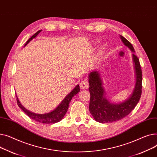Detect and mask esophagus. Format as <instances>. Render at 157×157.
<instances>
[{
    "mask_svg": "<svg viewBox=\"0 0 157 157\" xmlns=\"http://www.w3.org/2000/svg\"><path fill=\"white\" fill-rule=\"evenodd\" d=\"M89 86V82L87 80H83L80 84V87L81 89H87Z\"/></svg>",
    "mask_w": 157,
    "mask_h": 157,
    "instance_id": "34e87169",
    "label": "esophagus"
}]
</instances>
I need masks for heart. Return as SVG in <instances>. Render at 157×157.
<instances>
[{"label": "heart", "instance_id": "obj_1", "mask_svg": "<svg viewBox=\"0 0 157 157\" xmlns=\"http://www.w3.org/2000/svg\"><path fill=\"white\" fill-rule=\"evenodd\" d=\"M105 49H106V48H105V46H103V47L102 48H101V52H103L105 50Z\"/></svg>", "mask_w": 157, "mask_h": 157}]
</instances>
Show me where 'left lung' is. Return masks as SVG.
<instances>
[{"label": "left lung", "instance_id": "obj_1", "mask_svg": "<svg viewBox=\"0 0 157 157\" xmlns=\"http://www.w3.org/2000/svg\"><path fill=\"white\" fill-rule=\"evenodd\" d=\"M121 38L124 45L134 52L131 42L122 35ZM132 57L136 70V85L132 94L123 103L113 104L109 102L104 96L105 90L99 73L96 71L89 73V111L97 122L109 123L120 121L129 114L139 102L142 93V70L139 58L134 53L132 54Z\"/></svg>", "mask_w": 157, "mask_h": 157}]
</instances>
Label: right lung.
Listing matches in <instances>:
<instances>
[{"mask_svg":"<svg viewBox=\"0 0 157 157\" xmlns=\"http://www.w3.org/2000/svg\"><path fill=\"white\" fill-rule=\"evenodd\" d=\"M42 30H39L33 35H32L26 42V44H25V46L27 44H29L30 40H32L33 39L36 37V35H37ZM79 91H80V87H79V86L77 85L74 89H73L72 91H71L70 93L64 98V99L61 101V103L58 106V107H56V109H54L53 111L48 113H45V114H36V113L31 112L29 111V110L25 108L21 105L20 102L17 98V96H16V100H17V103L18 106H19L28 116L30 117L31 118L33 119L34 121L40 123H42V124H54V123L59 122L63 119L64 115L66 114L67 112L68 106H69V103L71 101L72 98L75 95H76Z\"/></svg>","mask_w":157,"mask_h":157,"instance_id":"obj_1","label":"right lung"}]
</instances>
